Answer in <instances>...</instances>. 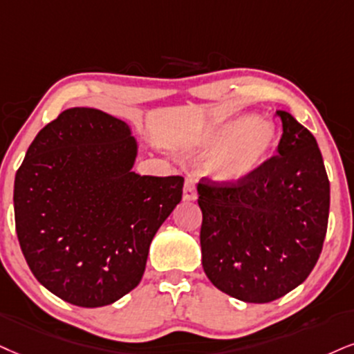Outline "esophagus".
<instances>
[{"label":"esophagus","instance_id":"34e87169","mask_svg":"<svg viewBox=\"0 0 354 354\" xmlns=\"http://www.w3.org/2000/svg\"><path fill=\"white\" fill-rule=\"evenodd\" d=\"M197 198V185L194 178H187L184 185V200H195Z\"/></svg>","mask_w":354,"mask_h":354}]
</instances>
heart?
Wrapping results in <instances>:
<instances>
[{
    "mask_svg": "<svg viewBox=\"0 0 354 354\" xmlns=\"http://www.w3.org/2000/svg\"><path fill=\"white\" fill-rule=\"evenodd\" d=\"M274 142L276 129L268 121L257 118L225 121L202 139L203 149L213 151L205 160V170L220 180H241L268 159Z\"/></svg>",
    "mask_w": 354,
    "mask_h": 354,
    "instance_id": "1",
    "label": "heart"
}]
</instances>
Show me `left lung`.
Segmentation results:
<instances>
[{
  "mask_svg": "<svg viewBox=\"0 0 354 354\" xmlns=\"http://www.w3.org/2000/svg\"><path fill=\"white\" fill-rule=\"evenodd\" d=\"M282 138L251 176L198 182L202 264L213 286L250 304H268L300 286L324 248L330 182L315 138L277 111Z\"/></svg>",
  "mask_w": 354,
  "mask_h": 354,
  "instance_id": "obj_1",
  "label": "left lung"
}]
</instances>
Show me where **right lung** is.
Returning <instances> with one entry per match:
<instances>
[{
	"mask_svg": "<svg viewBox=\"0 0 354 354\" xmlns=\"http://www.w3.org/2000/svg\"><path fill=\"white\" fill-rule=\"evenodd\" d=\"M128 124L65 110L39 131L15 178V221L34 277L77 307H103L141 282L152 238L184 177L138 176Z\"/></svg>",
	"mask_w": 354,
	"mask_h": 354,
	"instance_id": "right-lung-1",
	"label": "right lung"
}]
</instances>
